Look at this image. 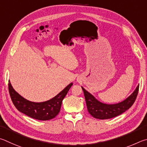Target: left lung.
<instances>
[{"mask_svg":"<svg viewBox=\"0 0 147 147\" xmlns=\"http://www.w3.org/2000/svg\"><path fill=\"white\" fill-rule=\"evenodd\" d=\"M139 86L140 85H138L133 93L124 101L112 105L102 103L95 98L94 96L86 91L83 86L81 88L84 92L87 109L90 114L97 119H107L123 114L132 106L138 96Z\"/></svg>","mask_w":147,"mask_h":147,"instance_id":"obj_1","label":"left lung"}]
</instances>
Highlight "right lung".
<instances>
[{
  "instance_id": "add662e5",
  "label": "right lung",
  "mask_w": 147,
  "mask_h": 147,
  "mask_svg": "<svg viewBox=\"0 0 147 147\" xmlns=\"http://www.w3.org/2000/svg\"><path fill=\"white\" fill-rule=\"evenodd\" d=\"M72 85L71 83L52 99L40 102L30 101L24 98L15 90L9 81L8 89L13 103L19 112L33 119L46 121L53 119L59 114L62 101Z\"/></svg>"
}]
</instances>
